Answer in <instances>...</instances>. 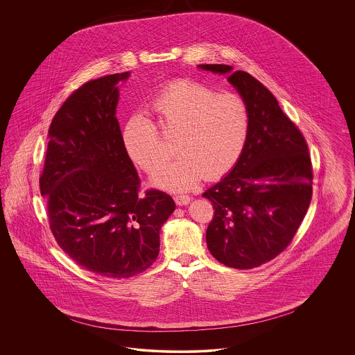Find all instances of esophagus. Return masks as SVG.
Instances as JSON below:
<instances>
[{
	"label": "esophagus",
	"mask_w": 355,
	"mask_h": 355,
	"mask_svg": "<svg viewBox=\"0 0 355 355\" xmlns=\"http://www.w3.org/2000/svg\"><path fill=\"white\" fill-rule=\"evenodd\" d=\"M190 200H191V198H190L189 196H185V194H184V196L181 194V196H175V197H174V201H175L177 205H180V206H185V205L190 202Z\"/></svg>",
	"instance_id": "1"
}]
</instances>
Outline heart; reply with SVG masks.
I'll return each mask as SVG.
<instances>
[{"instance_id":"obj_1","label":"heart","mask_w":355,"mask_h":355,"mask_svg":"<svg viewBox=\"0 0 355 355\" xmlns=\"http://www.w3.org/2000/svg\"><path fill=\"white\" fill-rule=\"evenodd\" d=\"M153 113L175 137L180 155L157 171L153 182L171 191H185L203 175L217 178L234 166L245 148L250 116L246 101L236 93H220L205 85L178 80L154 101ZM122 144L132 161L148 173L168 158L161 135L152 121L135 114L122 129Z\"/></svg>"}]
</instances>
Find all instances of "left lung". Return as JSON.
<instances>
[{
  "label": "left lung",
  "mask_w": 355,
  "mask_h": 355,
  "mask_svg": "<svg viewBox=\"0 0 355 355\" xmlns=\"http://www.w3.org/2000/svg\"><path fill=\"white\" fill-rule=\"evenodd\" d=\"M198 68L230 74L250 116L245 148L232 171L203 193L214 207L206 243L220 263L258 268L282 253L311 201L313 168L307 144L277 98L253 76L229 65Z\"/></svg>",
  "instance_id": "8db88e82"
}]
</instances>
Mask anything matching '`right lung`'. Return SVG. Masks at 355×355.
Here are the masks:
<instances>
[{"mask_svg": "<svg viewBox=\"0 0 355 355\" xmlns=\"http://www.w3.org/2000/svg\"><path fill=\"white\" fill-rule=\"evenodd\" d=\"M129 71L87 81L55 113L40 177L51 233L86 270L129 278L150 268L175 203L146 190L122 144L116 107Z\"/></svg>", "mask_w": 355, "mask_h": 355, "instance_id": "right-lung-1", "label": "right lung"}]
</instances>
